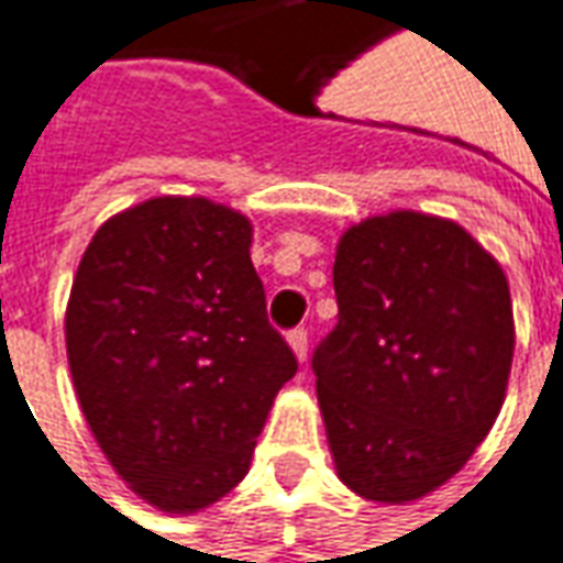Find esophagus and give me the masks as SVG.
Masks as SVG:
<instances>
[{
    "mask_svg": "<svg viewBox=\"0 0 563 563\" xmlns=\"http://www.w3.org/2000/svg\"><path fill=\"white\" fill-rule=\"evenodd\" d=\"M289 345H292L296 358H299V361L308 358V330H305V327H296V330H289Z\"/></svg>",
    "mask_w": 563,
    "mask_h": 563,
    "instance_id": "esophagus-1",
    "label": "esophagus"
}]
</instances>
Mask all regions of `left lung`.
<instances>
[{
    "mask_svg": "<svg viewBox=\"0 0 563 563\" xmlns=\"http://www.w3.org/2000/svg\"><path fill=\"white\" fill-rule=\"evenodd\" d=\"M340 318L311 371L340 479L415 501L486 439L511 374V292L457 223L393 211L352 227L333 264Z\"/></svg>",
    "mask_w": 563,
    "mask_h": 563,
    "instance_id": "8db88e82",
    "label": "left lung"
}]
</instances>
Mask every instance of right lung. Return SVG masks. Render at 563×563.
Instances as JSON below:
<instances>
[{"mask_svg":"<svg viewBox=\"0 0 563 563\" xmlns=\"http://www.w3.org/2000/svg\"><path fill=\"white\" fill-rule=\"evenodd\" d=\"M252 227L208 199H148L99 227L68 301V361L114 471L165 511L249 471L299 361L271 327Z\"/></svg>","mask_w":563,"mask_h":563,"instance_id":"right-lung-1","label":"right lung"}]
</instances>
